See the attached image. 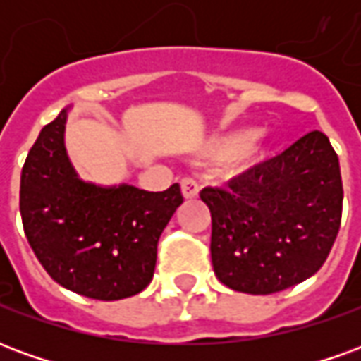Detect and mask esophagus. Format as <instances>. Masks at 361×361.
Here are the masks:
<instances>
[{
  "instance_id": "esophagus-1",
  "label": "esophagus",
  "mask_w": 361,
  "mask_h": 361,
  "mask_svg": "<svg viewBox=\"0 0 361 361\" xmlns=\"http://www.w3.org/2000/svg\"><path fill=\"white\" fill-rule=\"evenodd\" d=\"M180 183H181V193H183L185 199H195V197L199 195V183H197L193 178H183Z\"/></svg>"
}]
</instances>
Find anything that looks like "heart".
<instances>
[{"mask_svg":"<svg viewBox=\"0 0 361 361\" xmlns=\"http://www.w3.org/2000/svg\"><path fill=\"white\" fill-rule=\"evenodd\" d=\"M257 131L255 129H240L234 133L219 135L204 145L203 152L214 160H247L257 152Z\"/></svg>","mask_w":361,"mask_h":361,"instance_id":"obj_1","label":"heart"}]
</instances>
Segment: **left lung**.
Masks as SVG:
<instances>
[{
  "label": "left lung",
  "mask_w": 361,
  "mask_h": 361,
  "mask_svg": "<svg viewBox=\"0 0 361 361\" xmlns=\"http://www.w3.org/2000/svg\"><path fill=\"white\" fill-rule=\"evenodd\" d=\"M342 197L338 157L321 131L303 135L228 188H204L216 279L235 292L265 295L313 276L338 234Z\"/></svg>",
  "instance_id": "left-lung-1"
}]
</instances>
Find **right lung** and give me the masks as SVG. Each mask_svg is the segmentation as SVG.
Instances as JSON below:
<instances>
[{
  "label": "right lung",
  "mask_w": 361,
  "mask_h": 361,
  "mask_svg": "<svg viewBox=\"0 0 361 361\" xmlns=\"http://www.w3.org/2000/svg\"><path fill=\"white\" fill-rule=\"evenodd\" d=\"M67 108L28 152L20 173V219L51 279L75 294L114 302L149 286L160 234L183 203L180 185L145 191L96 185L75 172L66 150Z\"/></svg>",
  "instance_id": "right-lung-1"
}]
</instances>
